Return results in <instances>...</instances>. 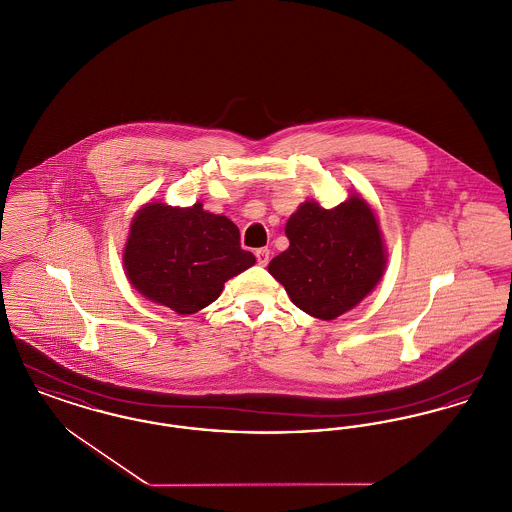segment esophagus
<instances>
[{"mask_svg": "<svg viewBox=\"0 0 512 512\" xmlns=\"http://www.w3.org/2000/svg\"><path fill=\"white\" fill-rule=\"evenodd\" d=\"M255 257H257V263L261 267H267L268 261H270V249L268 247H261L255 251Z\"/></svg>", "mask_w": 512, "mask_h": 512, "instance_id": "esophagus-1", "label": "esophagus"}]
</instances>
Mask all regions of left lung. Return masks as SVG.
I'll use <instances>...</instances> for the list:
<instances>
[{
    "label": "left lung",
    "mask_w": 512,
    "mask_h": 512,
    "mask_svg": "<svg viewBox=\"0 0 512 512\" xmlns=\"http://www.w3.org/2000/svg\"><path fill=\"white\" fill-rule=\"evenodd\" d=\"M286 236L290 247L270 261L268 272L311 317H340L382 278V234L363 197L351 195L334 209L305 201L286 222Z\"/></svg>",
    "instance_id": "left-lung-1"
}]
</instances>
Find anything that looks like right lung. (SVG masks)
Returning <instances> with one entry per match:
<instances>
[{
	"label": "right lung",
	"mask_w": 512,
	"mask_h": 512,
	"mask_svg": "<svg viewBox=\"0 0 512 512\" xmlns=\"http://www.w3.org/2000/svg\"><path fill=\"white\" fill-rule=\"evenodd\" d=\"M122 261L138 292L178 315L211 305L226 280L255 265L238 226L201 203L188 209L147 203L130 226Z\"/></svg>",
	"instance_id": "obj_1"
}]
</instances>
